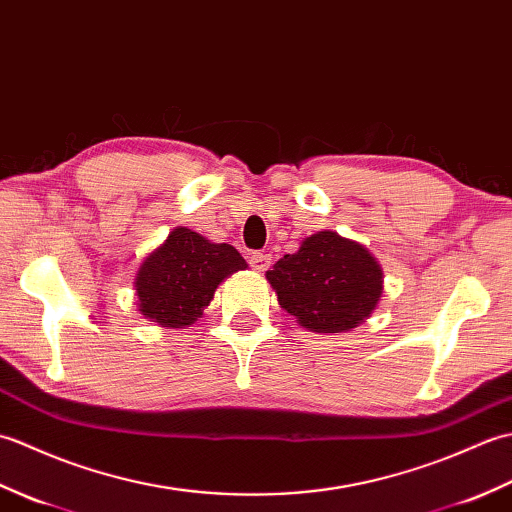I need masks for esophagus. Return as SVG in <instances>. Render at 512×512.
Listing matches in <instances>:
<instances>
[{
  "mask_svg": "<svg viewBox=\"0 0 512 512\" xmlns=\"http://www.w3.org/2000/svg\"><path fill=\"white\" fill-rule=\"evenodd\" d=\"M250 266H253L257 273H264L270 266V255L268 253H253L250 255Z\"/></svg>",
  "mask_w": 512,
  "mask_h": 512,
  "instance_id": "34e87169",
  "label": "esophagus"
}]
</instances>
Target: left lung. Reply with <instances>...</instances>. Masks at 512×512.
<instances>
[{
  "instance_id": "1",
  "label": "left lung",
  "mask_w": 512,
  "mask_h": 512,
  "mask_svg": "<svg viewBox=\"0 0 512 512\" xmlns=\"http://www.w3.org/2000/svg\"><path fill=\"white\" fill-rule=\"evenodd\" d=\"M266 279L279 306L310 332H347L383 295V268L369 250L334 231H319L284 255Z\"/></svg>"
}]
</instances>
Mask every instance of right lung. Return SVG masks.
I'll use <instances>...</instances> for the list:
<instances>
[{"label": "right lung", "mask_w": 512, "mask_h": 512, "mask_svg": "<svg viewBox=\"0 0 512 512\" xmlns=\"http://www.w3.org/2000/svg\"><path fill=\"white\" fill-rule=\"evenodd\" d=\"M246 266L231 244H213L187 226L173 228L138 268V310L162 328H184L202 317L217 286Z\"/></svg>", "instance_id": "1"}]
</instances>
